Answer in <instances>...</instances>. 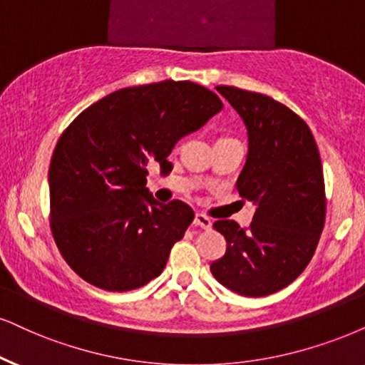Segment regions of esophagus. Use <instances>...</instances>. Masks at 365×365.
Segmentation results:
<instances>
[{
  "label": "esophagus",
  "mask_w": 365,
  "mask_h": 365,
  "mask_svg": "<svg viewBox=\"0 0 365 365\" xmlns=\"http://www.w3.org/2000/svg\"><path fill=\"white\" fill-rule=\"evenodd\" d=\"M193 224L198 225V227L209 230L212 229V220L205 214H195V219H193Z\"/></svg>",
  "instance_id": "obj_1"
}]
</instances>
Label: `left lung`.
Wrapping results in <instances>:
<instances>
[{"label":"left lung","mask_w":365,"mask_h":365,"mask_svg":"<svg viewBox=\"0 0 365 365\" xmlns=\"http://www.w3.org/2000/svg\"><path fill=\"white\" fill-rule=\"evenodd\" d=\"M247 128L249 153L237 192L256 204L249 227L217 220L227 241L214 278L242 297H266L293 283L312 261L325 225L320 153L307 123L269 96L219 86Z\"/></svg>","instance_id":"left-lung-1"}]
</instances>
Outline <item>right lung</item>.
<instances>
[{"label": "right lung", "mask_w": 365, "mask_h": 365, "mask_svg": "<svg viewBox=\"0 0 365 365\" xmlns=\"http://www.w3.org/2000/svg\"><path fill=\"white\" fill-rule=\"evenodd\" d=\"M222 108L204 86L163 81L113 92L68 124L48 168L50 229L82 279L129 292L161 274L193 210L150 195L148 165L170 167L175 143Z\"/></svg>", "instance_id": "add662e5"}]
</instances>
